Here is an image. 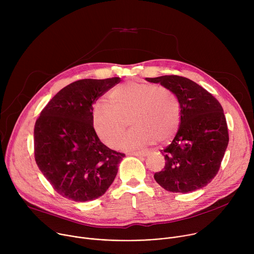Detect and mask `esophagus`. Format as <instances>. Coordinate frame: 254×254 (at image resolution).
<instances>
[{"mask_svg":"<svg viewBox=\"0 0 254 254\" xmlns=\"http://www.w3.org/2000/svg\"><path fill=\"white\" fill-rule=\"evenodd\" d=\"M128 155L136 156V157H146V156H148V153H146V152H129Z\"/></svg>","mask_w":254,"mask_h":254,"instance_id":"34e87169","label":"esophagus"}]
</instances>
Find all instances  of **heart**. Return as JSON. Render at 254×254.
Wrapping results in <instances>:
<instances>
[{
    "instance_id": "1",
    "label": "heart",
    "mask_w": 254,
    "mask_h": 254,
    "mask_svg": "<svg viewBox=\"0 0 254 254\" xmlns=\"http://www.w3.org/2000/svg\"><path fill=\"white\" fill-rule=\"evenodd\" d=\"M110 103L97 102L91 112L92 126L108 147H116L123 136L127 119L133 127L124 136L120 147L142 148L166 142L177 132L181 108L176 94L162 85L129 80L108 94Z\"/></svg>"
}]
</instances>
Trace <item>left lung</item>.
<instances>
[{"mask_svg":"<svg viewBox=\"0 0 254 254\" xmlns=\"http://www.w3.org/2000/svg\"><path fill=\"white\" fill-rule=\"evenodd\" d=\"M146 79L171 89L181 108L179 129L173 141L161 151L165 167L155 173V180L165 190L174 193H188L205 187L218 173L229 141L220 102L183 76Z\"/></svg>","mask_w":254,"mask_h":254,"instance_id":"left-lung-1","label":"left lung"}]
</instances>
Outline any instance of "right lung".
Here are the masks:
<instances>
[{"mask_svg":"<svg viewBox=\"0 0 254 254\" xmlns=\"http://www.w3.org/2000/svg\"><path fill=\"white\" fill-rule=\"evenodd\" d=\"M120 82V77L72 82L36 121V164L53 189L69 200L86 202L102 196L126 156L99 140L91 120L92 104Z\"/></svg>","mask_w":254,"mask_h":254,"instance_id":"obj_1","label":"right lung"}]
</instances>
